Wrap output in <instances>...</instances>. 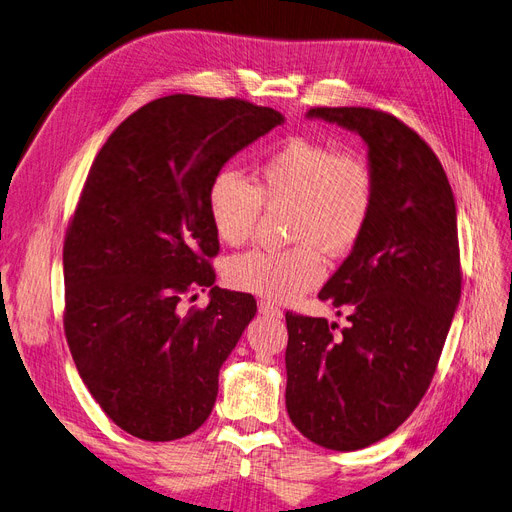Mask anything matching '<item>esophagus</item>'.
I'll use <instances>...</instances> for the list:
<instances>
[{"label": "esophagus", "instance_id": "34e87169", "mask_svg": "<svg viewBox=\"0 0 512 512\" xmlns=\"http://www.w3.org/2000/svg\"><path fill=\"white\" fill-rule=\"evenodd\" d=\"M258 312H260L262 316H267V318H282V316H284L282 309L275 307V305L269 303V301H260V303H258Z\"/></svg>", "mask_w": 512, "mask_h": 512}]
</instances>
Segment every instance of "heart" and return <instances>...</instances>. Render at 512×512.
I'll list each match as a JSON object with an SVG mask.
<instances>
[{
	"label": "heart",
	"instance_id": "b5f03b06",
	"mask_svg": "<svg viewBox=\"0 0 512 512\" xmlns=\"http://www.w3.org/2000/svg\"><path fill=\"white\" fill-rule=\"evenodd\" d=\"M262 205L290 207L288 241L297 245L232 256L224 282L262 299L292 301L322 282L318 249L342 258L363 239L376 205L374 168L359 153L292 136L258 166L254 185L235 170H220L209 183V222L226 245H243L254 235Z\"/></svg>",
	"mask_w": 512,
	"mask_h": 512
}]
</instances>
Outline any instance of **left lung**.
Returning <instances> with one entry per match:
<instances>
[{
  "mask_svg": "<svg viewBox=\"0 0 512 512\" xmlns=\"http://www.w3.org/2000/svg\"><path fill=\"white\" fill-rule=\"evenodd\" d=\"M367 143L376 205L320 301L348 324L286 314V408L307 440L359 451L414 412L436 374L461 297L457 209L431 147L397 117L363 106H316Z\"/></svg>",
  "mask_w": 512,
  "mask_h": 512,
  "instance_id": "left-lung-1",
  "label": "left lung"
}]
</instances>
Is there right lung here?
I'll return each mask as SVG.
<instances>
[{
  "label": "right lung",
  "mask_w": 512,
  "mask_h": 512,
  "mask_svg": "<svg viewBox=\"0 0 512 512\" xmlns=\"http://www.w3.org/2000/svg\"><path fill=\"white\" fill-rule=\"evenodd\" d=\"M282 123L239 98L166 96L119 123L89 168L64 241V331L89 393L136 438H183L213 410L256 301L215 286L207 190ZM198 287L210 288V305L183 313Z\"/></svg>",
  "instance_id": "right-lung-1"
}]
</instances>
